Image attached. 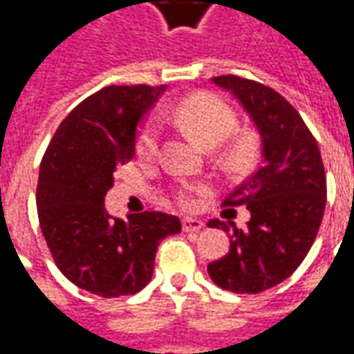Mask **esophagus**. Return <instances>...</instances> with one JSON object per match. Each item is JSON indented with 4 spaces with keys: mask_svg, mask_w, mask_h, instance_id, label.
<instances>
[{
    "mask_svg": "<svg viewBox=\"0 0 354 354\" xmlns=\"http://www.w3.org/2000/svg\"><path fill=\"white\" fill-rule=\"evenodd\" d=\"M203 225H205V223L201 222V220H195V218H185L184 222H182V230H184L185 233H195V231L203 230Z\"/></svg>",
    "mask_w": 354,
    "mask_h": 354,
    "instance_id": "esophagus-1",
    "label": "esophagus"
}]
</instances>
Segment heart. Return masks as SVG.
<instances>
[{
	"instance_id": "b5f03b06",
	"label": "heart",
	"mask_w": 354,
	"mask_h": 354,
	"mask_svg": "<svg viewBox=\"0 0 354 354\" xmlns=\"http://www.w3.org/2000/svg\"><path fill=\"white\" fill-rule=\"evenodd\" d=\"M170 115L182 131L192 136L203 147H214L225 140L220 151V162L227 172L239 174L254 165L260 142L258 136L248 129H237V113L227 102L214 94L199 93L185 96L172 108ZM159 149V129L153 121H147L136 136V151L142 159H151ZM201 187H184L178 192V201L182 205H192L193 192Z\"/></svg>"
}]
</instances>
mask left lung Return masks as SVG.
Listing matches in <instances>:
<instances>
[{"mask_svg": "<svg viewBox=\"0 0 354 354\" xmlns=\"http://www.w3.org/2000/svg\"><path fill=\"white\" fill-rule=\"evenodd\" d=\"M212 81L252 117L263 165L223 201V207L250 210L248 227L208 222L231 239L230 252L208 263V274L223 290L258 294L288 279L315 243L326 207V172L317 140L284 96L239 75Z\"/></svg>", "mask_w": 354, "mask_h": 354, "instance_id": "8db88e82", "label": "left lung"}]
</instances>
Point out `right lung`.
Instances as JSON below:
<instances>
[{
	"label": "right lung",
	"instance_id": "add662e5",
	"mask_svg": "<svg viewBox=\"0 0 354 354\" xmlns=\"http://www.w3.org/2000/svg\"><path fill=\"white\" fill-rule=\"evenodd\" d=\"M165 87L109 85L68 113L43 155L37 216L68 281L100 297L132 296L151 281L157 246L176 216L146 210L127 220L104 208L113 174L134 157L136 131Z\"/></svg>",
	"mask_w": 354,
	"mask_h": 354
}]
</instances>
